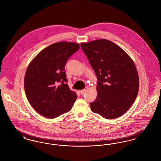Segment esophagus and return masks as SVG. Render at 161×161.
<instances>
[{
  "mask_svg": "<svg viewBox=\"0 0 161 161\" xmlns=\"http://www.w3.org/2000/svg\"><path fill=\"white\" fill-rule=\"evenodd\" d=\"M87 89H88V88L86 87H85V88H84V89H83V90H81V91H80V92L81 93V94H83L84 92H86V91H87Z\"/></svg>",
  "mask_w": 161,
  "mask_h": 161,
  "instance_id": "1",
  "label": "esophagus"
}]
</instances>
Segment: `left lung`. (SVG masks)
Masks as SVG:
<instances>
[{
  "label": "left lung",
  "mask_w": 161,
  "mask_h": 161,
  "mask_svg": "<svg viewBox=\"0 0 161 161\" xmlns=\"http://www.w3.org/2000/svg\"><path fill=\"white\" fill-rule=\"evenodd\" d=\"M81 47L98 78L97 97L90 103L91 110L107 119L122 116L139 91L134 62L121 47L106 39L81 43Z\"/></svg>",
  "instance_id": "obj_1"
}]
</instances>
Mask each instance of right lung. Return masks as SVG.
<instances>
[{
	"label": "right lung",
	"mask_w": 161,
	"mask_h": 161,
	"mask_svg": "<svg viewBox=\"0 0 161 161\" xmlns=\"http://www.w3.org/2000/svg\"><path fill=\"white\" fill-rule=\"evenodd\" d=\"M80 48L74 42H60L38 53L30 62L24 78L25 91L32 107L47 118L69 112L77 98L64 72L68 59Z\"/></svg>",
	"instance_id": "add662e5"
}]
</instances>
